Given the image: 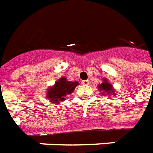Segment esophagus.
<instances>
[{
    "label": "esophagus",
    "instance_id": "obj_1",
    "mask_svg": "<svg viewBox=\"0 0 153 153\" xmlns=\"http://www.w3.org/2000/svg\"><path fill=\"white\" fill-rule=\"evenodd\" d=\"M82 83L83 85H89V84H90V82H89L88 80H84V81H82Z\"/></svg>",
    "mask_w": 153,
    "mask_h": 153
}]
</instances>
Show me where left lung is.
<instances>
[{"instance_id": "1", "label": "left lung", "mask_w": 153, "mask_h": 153, "mask_svg": "<svg viewBox=\"0 0 153 153\" xmlns=\"http://www.w3.org/2000/svg\"><path fill=\"white\" fill-rule=\"evenodd\" d=\"M99 89L100 91L107 93L108 95H111V96H114V95H116V94H114V92L112 88V85H110L109 82H107L105 79H104V82L102 84L99 85ZM102 94L105 96V93H102Z\"/></svg>"}]
</instances>
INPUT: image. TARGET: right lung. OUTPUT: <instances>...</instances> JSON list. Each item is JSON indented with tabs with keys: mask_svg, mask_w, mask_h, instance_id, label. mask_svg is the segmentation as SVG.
<instances>
[{
	"mask_svg": "<svg viewBox=\"0 0 153 153\" xmlns=\"http://www.w3.org/2000/svg\"><path fill=\"white\" fill-rule=\"evenodd\" d=\"M78 85V82H71L67 81L65 77L59 79L53 87H50L48 91V98L53 102L64 101L66 96L74 91L75 87Z\"/></svg>",
	"mask_w": 153,
	"mask_h": 153,
	"instance_id": "1",
	"label": "right lung"
}]
</instances>
